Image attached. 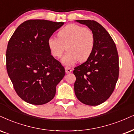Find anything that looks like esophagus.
<instances>
[{
    "instance_id": "1",
    "label": "esophagus",
    "mask_w": 134,
    "mask_h": 134,
    "mask_svg": "<svg viewBox=\"0 0 134 134\" xmlns=\"http://www.w3.org/2000/svg\"><path fill=\"white\" fill-rule=\"evenodd\" d=\"M65 71H66V73L68 74V73H70V72L72 71V70L70 68L65 67Z\"/></svg>"
}]
</instances>
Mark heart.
<instances>
[{
  "instance_id": "1",
  "label": "heart",
  "mask_w": 134,
  "mask_h": 134,
  "mask_svg": "<svg viewBox=\"0 0 134 134\" xmlns=\"http://www.w3.org/2000/svg\"><path fill=\"white\" fill-rule=\"evenodd\" d=\"M57 36L58 38H49L48 47L56 58L62 57L66 48L68 52L62 59L64 65L71 66L78 61L84 62L90 58L95 43L94 35L90 29L69 24L61 29Z\"/></svg>"
}]
</instances>
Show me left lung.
Listing matches in <instances>:
<instances>
[{
    "label": "left lung",
    "instance_id": "obj_1",
    "mask_svg": "<svg viewBox=\"0 0 134 134\" xmlns=\"http://www.w3.org/2000/svg\"><path fill=\"white\" fill-rule=\"evenodd\" d=\"M93 32L94 48L86 62L75 68L74 89L78 100L89 105H97L110 96L119 77V56L109 34L101 25L90 20H76Z\"/></svg>",
    "mask_w": 134,
    "mask_h": 134
}]
</instances>
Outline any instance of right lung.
Segmentation results:
<instances>
[{
  "label": "right lung",
  "instance_id": "obj_1",
  "mask_svg": "<svg viewBox=\"0 0 134 134\" xmlns=\"http://www.w3.org/2000/svg\"><path fill=\"white\" fill-rule=\"evenodd\" d=\"M64 22L29 20L20 25L8 43L6 66L19 96L42 105L52 100L65 75L64 67L51 54L48 40Z\"/></svg>",
  "mask_w": 134,
  "mask_h": 134
}]
</instances>
